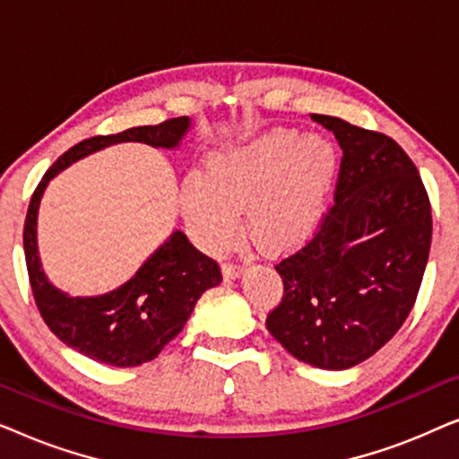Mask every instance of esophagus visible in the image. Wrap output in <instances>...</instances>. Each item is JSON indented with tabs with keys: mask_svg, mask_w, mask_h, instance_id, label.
<instances>
[{
	"mask_svg": "<svg viewBox=\"0 0 459 459\" xmlns=\"http://www.w3.org/2000/svg\"><path fill=\"white\" fill-rule=\"evenodd\" d=\"M244 273V265H234V263H225L223 265V275L225 278H240V275Z\"/></svg>",
	"mask_w": 459,
	"mask_h": 459,
	"instance_id": "esophagus-1",
	"label": "esophagus"
}]
</instances>
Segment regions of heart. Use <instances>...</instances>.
Instances as JSON below:
<instances>
[{"label": "heart", "instance_id": "obj_1", "mask_svg": "<svg viewBox=\"0 0 459 459\" xmlns=\"http://www.w3.org/2000/svg\"><path fill=\"white\" fill-rule=\"evenodd\" d=\"M338 169L334 143L319 134L269 129L212 152L204 175L190 173L179 190L186 223L211 253L230 248L247 231L265 250L305 244L322 221Z\"/></svg>", "mask_w": 459, "mask_h": 459}]
</instances>
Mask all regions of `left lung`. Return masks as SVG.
<instances>
[{"mask_svg":"<svg viewBox=\"0 0 459 459\" xmlns=\"http://www.w3.org/2000/svg\"><path fill=\"white\" fill-rule=\"evenodd\" d=\"M342 150L334 204L317 234L275 265L281 303L267 330L299 361L349 369L410 316L430 253L432 215L418 169L397 142L311 115Z\"/></svg>","mask_w":459,"mask_h":459,"instance_id":"1","label":"left lung"}]
</instances>
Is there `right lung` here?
Segmentation results:
<instances>
[{"label": "right lung", "instance_id": "1", "mask_svg": "<svg viewBox=\"0 0 459 459\" xmlns=\"http://www.w3.org/2000/svg\"><path fill=\"white\" fill-rule=\"evenodd\" d=\"M187 117L143 125L117 135H96L66 150L37 186L24 221V256L33 297L43 322L66 347L106 366L134 368L152 361L184 330L204 290L219 286L217 261L196 250L184 231L175 230L143 261L131 280L100 297H71L56 288L41 269L37 248V215L49 181L98 150L121 142L175 150L190 131Z\"/></svg>", "mask_w": 459, "mask_h": 459}]
</instances>
